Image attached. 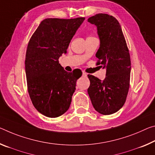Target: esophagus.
I'll return each mask as SVG.
<instances>
[{
	"instance_id": "1",
	"label": "esophagus",
	"mask_w": 155,
	"mask_h": 155,
	"mask_svg": "<svg viewBox=\"0 0 155 155\" xmlns=\"http://www.w3.org/2000/svg\"><path fill=\"white\" fill-rule=\"evenodd\" d=\"M83 77H87V74L85 73V72H83Z\"/></svg>"
}]
</instances>
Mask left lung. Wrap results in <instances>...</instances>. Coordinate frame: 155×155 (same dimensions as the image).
<instances>
[{
	"instance_id": "left-lung-1",
	"label": "left lung",
	"mask_w": 155,
	"mask_h": 155,
	"mask_svg": "<svg viewBox=\"0 0 155 155\" xmlns=\"http://www.w3.org/2000/svg\"><path fill=\"white\" fill-rule=\"evenodd\" d=\"M97 27L100 47L97 65L106 68L104 81L88 74V94L94 108L100 114H112L124 105L130 87L131 61L121 25L114 16L97 14L87 19Z\"/></svg>"
}]
</instances>
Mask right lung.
Wrapping results in <instances>:
<instances>
[{"label": "right lung", "instance_id": "1", "mask_svg": "<svg viewBox=\"0 0 155 155\" xmlns=\"http://www.w3.org/2000/svg\"><path fill=\"white\" fill-rule=\"evenodd\" d=\"M84 17L46 18L29 40L25 55L28 90L35 108L51 118L64 114L70 107L76 82L82 72H68L58 62Z\"/></svg>", "mask_w": 155, "mask_h": 155}]
</instances>
